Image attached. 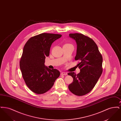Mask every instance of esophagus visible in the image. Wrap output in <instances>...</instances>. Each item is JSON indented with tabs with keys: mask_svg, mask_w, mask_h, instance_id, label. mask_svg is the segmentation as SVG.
<instances>
[{
	"mask_svg": "<svg viewBox=\"0 0 121 121\" xmlns=\"http://www.w3.org/2000/svg\"><path fill=\"white\" fill-rule=\"evenodd\" d=\"M61 75H67V73H65V72H62L61 73Z\"/></svg>",
	"mask_w": 121,
	"mask_h": 121,
	"instance_id": "1",
	"label": "esophagus"
}]
</instances>
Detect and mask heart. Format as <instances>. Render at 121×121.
Returning <instances> with one entry per match:
<instances>
[{
  "label": "heart",
  "mask_w": 121,
  "mask_h": 121,
  "mask_svg": "<svg viewBox=\"0 0 121 121\" xmlns=\"http://www.w3.org/2000/svg\"><path fill=\"white\" fill-rule=\"evenodd\" d=\"M67 44H68V43H67Z\"/></svg>",
  "instance_id": "obj_1"
}]
</instances>
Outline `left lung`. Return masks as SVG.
Wrapping results in <instances>:
<instances>
[{
	"mask_svg": "<svg viewBox=\"0 0 121 121\" xmlns=\"http://www.w3.org/2000/svg\"><path fill=\"white\" fill-rule=\"evenodd\" d=\"M69 37L77 43L75 60H79L77 66L80 72L76 74L70 72L73 81L70 84V91L77 96L85 95L92 91L103 72V57L95 42L82 34H70Z\"/></svg>",
	"mask_w": 121,
	"mask_h": 121,
	"instance_id": "8db88e82",
	"label": "left lung"
}]
</instances>
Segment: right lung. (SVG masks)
<instances>
[{
  "mask_svg": "<svg viewBox=\"0 0 121 121\" xmlns=\"http://www.w3.org/2000/svg\"><path fill=\"white\" fill-rule=\"evenodd\" d=\"M61 35L43 33L30 38L23 47L19 66L25 82L36 94H43L50 90L60 76L56 69H50L44 65L49 55L52 43Z\"/></svg>",
  "mask_w": 121,
  "mask_h": 121,
  "instance_id": "right-lung-1",
  "label": "right lung"
}]
</instances>
